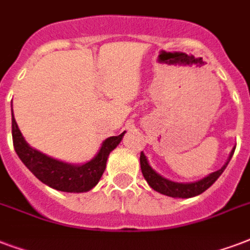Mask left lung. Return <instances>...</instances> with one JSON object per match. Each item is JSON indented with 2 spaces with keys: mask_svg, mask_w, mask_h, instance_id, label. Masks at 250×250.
Masks as SVG:
<instances>
[{
  "mask_svg": "<svg viewBox=\"0 0 250 250\" xmlns=\"http://www.w3.org/2000/svg\"><path fill=\"white\" fill-rule=\"evenodd\" d=\"M234 149L236 147H233V150L230 151L229 158H228V161L225 162V165L220 170L211 172L209 175L203 178V179H200L198 182H192V183H178V182L168 181L166 178H163L162 175H159L158 172H155V170L151 168L144 153H141L140 157L141 171H142V175L146 179V182L149 183L150 187L155 189L159 194L171 196V198H192V196H196V195H200L202 192H204L206 189L209 188L217 181V178L223 174L225 167L228 166V163H229L230 158H232V155L234 153Z\"/></svg>",
  "mask_w": 250,
  "mask_h": 250,
  "instance_id": "obj_1",
  "label": "left lung"
}]
</instances>
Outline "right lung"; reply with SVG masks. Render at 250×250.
<instances>
[{
  "label": "right lung",
  "mask_w": 250,
  "mask_h": 250,
  "mask_svg": "<svg viewBox=\"0 0 250 250\" xmlns=\"http://www.w3.org/2000/svg\"><path fill=\"white\" fill-rule=\"evenodd\" d=\"M124 134L125 132L120 136L106 138L101 145L100 151L89 162L84 165H71L33 149L25 141L18 129L14 114L11 113V136L17 155L42 183L64 192H87L93 188L106 167V159L110 151L117 147Z\"/></svg>",
  "instance_id": "add662e5"
}]
</instances>
